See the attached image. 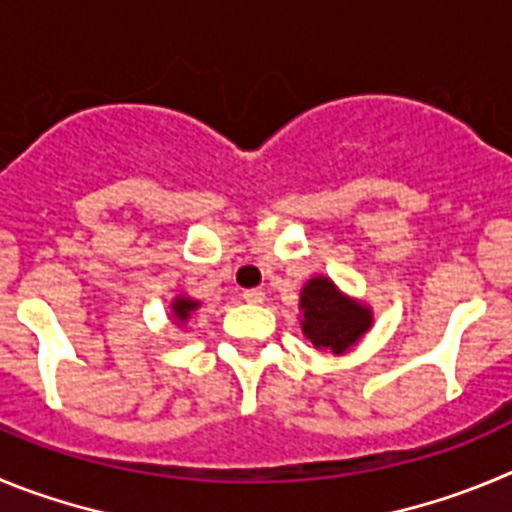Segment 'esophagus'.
<instances>
[{
	"instance_id": "obj_1",
	"label": "esophagus",
	"mask_w": 512,
	"mask_h": 512,
	"mask_svg": "<svg viewBox=\"0 0 512 512\" xmlns=\"http://www.w3.org/2000/svg\"><path fill=\"white\" fill-rule=\"evenodd\" d=\"M242 298H245L247 303H252V306H260V303H265V293H262L260 288H250L242 293Z\"/></svg>"
}]
</instances>
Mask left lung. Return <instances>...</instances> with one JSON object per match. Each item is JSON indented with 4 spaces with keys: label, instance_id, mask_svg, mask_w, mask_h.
<instances>
[{
    "label": "left lung",
    "instance_id": "left-lung-1",
    "mask_svg": "<svg viewBox=\"0 0 512 512\" xmlns=\"http://www.w3.org/2000/svg\"><path fill=\"white\" fill-rule=\"evenodd\" d=\"M301 331L311 339L313 349L331 354H347L372 329L375 313L359 298L347 296L326 275H313L301 288Z\"/></svg>",
    "mask_w": 512,
    "mask_h": 512
}]
</instances>
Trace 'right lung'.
<instances>
[{
	"mask_svg": "<svg viewBox=\"0 0 512 512\" xmlns=\"http://www.w3.org/2000/svg\"><path fill=\"white\" fill-rule=\"evenodd\" d=\"M201 308V301L186 296V293H178L173 301H170V321L176 326H186L191 321V316Z\"/></svg>",
	"mask_w": 512,
	"mask_h": 512,
	"instance_id": "1",
	"label": "right lung"
}]
</instances>
